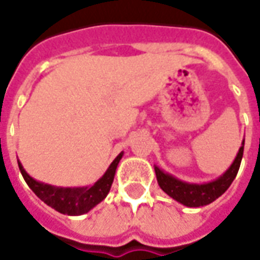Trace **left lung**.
<instances>
[{"mask_svg":"<svg viewBox=\"0 0 260 260\" xmlns=\"http://www.w3.org/2000/svg\"><path fill=\"white\" fill-rule=\"evenodd\" d=\"M242 154H244V142L230 169L223 175H220L217 180L205 184H189L185 181H181L169 173H164L157 166H154V171H156L158 185L167 195L182 203L184 206L201 207L214 202L218 196H221L229 189V186L231 185V182L234 181L240 170Z\"/></svg>","mask_w":260,"mask_h":260,"instance_id":"obj_1","label":"left lung"}]
</instances>
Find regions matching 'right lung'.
Here are the masks:
<instances>
[{"instance_id":"obj_1","label":"right lung","mask_w":260,"mask_h":260,"mask_svg":"<svg viewBox=\"0 0 260 260\" xmlns=\"http://www.w3.org/2000/svg\"><path fill=\"white\" fill-rule=\"evenodd\" d=\"M122 154L124 153H119L118 156L114 158V161L110 164L107 171L100 180L94 182V185L79 186V188H61V186L39 182L26 173L20 161H18V164H19V170L25 178L26 184L36 193L37 198H40L46 205L51 206L62 214L80 216L89 212L107 196L114 181L115 170Z\"/></svg>"}]
</instances>
